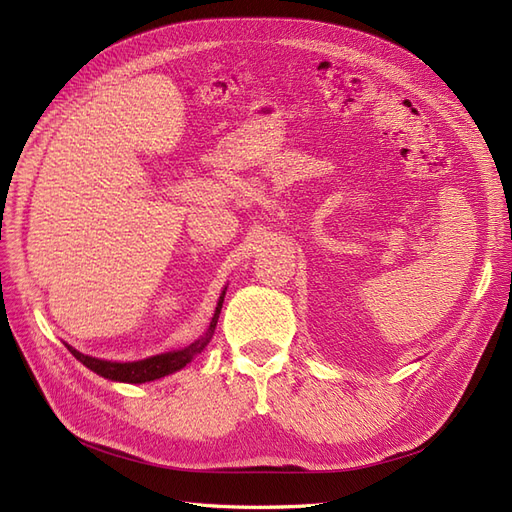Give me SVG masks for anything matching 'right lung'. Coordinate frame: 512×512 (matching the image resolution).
<instances>
[{
	"mask_svg": "<svg viewBox=\"0 0 512 512\" xmlns=\"http://www.w3.org/2000/svg\"><path fill=\"white\" fill-rule=\"evenodd\" d=\"M222 301L224 297H220V303L218 307H215V316L211 320V327H209V333L198 339V342L190 344L188 348L183 350H173V352H166V354H158V356H151V359H145V361H134V363H111V361H102V359H94V356H87L79 350H74L68 346V350L79 359L85 367H89L91 371H96L98 376H104L108 380H119V382H132V384H141V382H149V380H158V378H164L168 374H173V371H179L181 367L188 365L194 354H198L200 350H203L209 339H211V333L215 329V324H218V318H220V309H222Z\"/></svg>",
	"mask_w": 512,
	"mask_h": 512,
	"instance_id": "add662e5",
	"label": "right lung"
}]
</instances>
